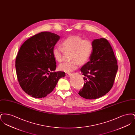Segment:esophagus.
Returning a JSON list of instances; mask_svg holds the SVG:
<instances>
[{"mask_svg": "<svg viewBox=\"0 0 135 135\" xmlns=\"http://www.w3.org/2000/svg\"><path fill=\"white\" fill-rule=\"evenodd\" d=\"M71 73H66V76L67 77H69Z\"/></svg>", "mask_w": 135, "mask_h": 135, "instance_id": "esophagus-1", "label": "esophagus"}]
</instances>
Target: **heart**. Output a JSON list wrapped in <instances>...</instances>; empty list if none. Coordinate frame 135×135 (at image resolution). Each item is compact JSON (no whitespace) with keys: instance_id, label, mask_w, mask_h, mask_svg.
<instances>
[{"instance_id":"b5f03b06","label":"heart","mask_w":135,"mask_h":135,"mask_svg":"<svg viewBox=\"0 0 135 135\" xmlns=\"http://www.w3.org/2000/svg\"><path fill=\"white\" fill-rule=\"evenodd\" d=\"M62 45L55 46L52 50V55L55 60L58 62L63 60V50L72 51L71 61H65L59 66V70L65 72H71L75 70L81 64L85 63L90 58L93 49L91 41L84 39L78 35H72L64 39Z\"/></svg>"}]
</instances>
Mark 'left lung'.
<instances>
[{"label": "left lung", "instance_id": "1", "mask_svg": "<svg viewBox=\"0 0 135 135\" xmlns=\"http://www.w3.org/2000/svg\"><path fill=\"white\" fill-rule=\"evenodd\" d=\"M90 61L80 69L85 81L79 96L86 99H96L105 95L112 88L118 69L112 48L104 38L94 39Z\"/></svg>", "mask_w": 135, "mask_h": 135}]
</instances>
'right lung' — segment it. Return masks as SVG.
Segmentation results:
<instances>
[{
	"instance_id": "obj_1",
	"label": "right lung",
	"mask_w": 135,
	"mask_h": 135,
	"mask_svg": "<svg viewBox=\"0 0 135 135\" xmlns=\"http://www.w3.org/2000/svg\"><path fill=\"white\" fill-rule=\"evenodd\" d=\"M60 36L50 32H42L28 39L21 45L16 60L18 80L28 95L42 98L51 93L58 80L65 76L56 70L52 50Z\"/></svg>"
}]
</instances>
